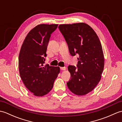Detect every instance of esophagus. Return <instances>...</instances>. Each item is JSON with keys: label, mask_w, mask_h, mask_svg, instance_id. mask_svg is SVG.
Here are the masks:
<instances>
[{"label": "esophagus", "mask_w": 122, "mask_h": 122, "mask_svg": "<svg viewBox=\"0 0 122 122\" xmlns=\"http://www.w3.org/2000/svg\"><path fill=\"white\" fill-rule=\"evenodd\" d=\"M60 69H61V70H66V68L65 66H64V67H61Z\"/></svg>", "instance_id": "34e87169"}]
</instances>
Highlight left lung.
Instances as JSON below:
<instances>
[{
	"label": "left lung",
	"instance_id": "1",
	"mask_svg": "<svg viewBox=\"0 0 122 122\" xmlns=\"http://www.w3.org/2000/svg\"><path fill=\"white\" fill-rule=\"evenodd\" d=\"M72 56H79L76 68L70 65L71 79L66 83L69 90L84 95L94 89L101 79L104 66L102 47L97 33L85 23L60 25Z\"/></svg>",
	"mask_w": 122,
	"mask_h": 122
}]
</instances>
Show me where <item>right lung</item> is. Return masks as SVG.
<instances>
[{
    "label": "right lung",
    "mask_w": 122,
    "mask_h": 122,
    "mask_svg": "<svg viewBox=\"0 0 122 122\" xmlns=\"http://www.w3.org/2000/svg\"><path fill=\"white\" fill-rule=\"evenodd\" d=\"M58 25H38L27 35L19 55V70L25 85L33 95L42 97L50 91L60 73L59 66H44L52 33Z\"/></svg>",
    "instance_id": "obj_1"
}]
</instances>
